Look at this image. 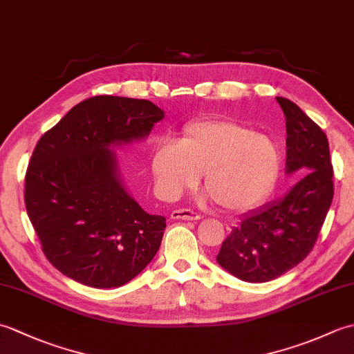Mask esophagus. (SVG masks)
I'll list each match as a JSON object with an SVG mask.
<instances>
[{"label":"esophagus","mask_w":354,"mask_h":354,"mask_svg":"<svg viewBox=\"0 0 354 354\" xmlns=\"http://www.w3.org/2000/svg\"><path fill=\"white\" fill-rule=\"evenodd\" d=\"M170 217L173 221L181 219V221H199L201 216L194 212H190V209H173Z\"/></svg>","instance_id":"1"}]
</instances>
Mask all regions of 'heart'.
Instances as JSON below:
<instances>
[{"mask_svg": "<svg viewBox=\"0 0 354 354\" xmlns=\"http://www.w3.org/2000/svg\"><path fill=\"white\" fill-rule=\"evenodd\" d=\"M278 141L230 118H202L187 124L178 142H162L152 155L158 193L176 199L198 183L228 213H245L265 202L281 170Z\"/></svg>", "mask_w": 354, "mask_h": 354, "instance_id": "obj_1", "label": "heart"}]
</instances>
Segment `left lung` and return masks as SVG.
Instances as JSON below:
<instances>
[{
	"mask_svg": "<svg viewBox=\"0 0 354 354\" xmlns=\"http://www.w3.org/2000/svg\"><path fill=\"white\" fill-rule=\"evenodd\" d=\"M286 117V175L301 179L281 199L240 217L217 263L239 280L266 283L301 263L317 242L333 201L328 140L295 103L277 97Z\"/></svg>",
	"mask_w": 354,
	"mask_h": 354,
	"instance_id": "8db88e82",
	"label": "left lung"
}]
</instances>
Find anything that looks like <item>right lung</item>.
<instances>
[{"mask_svg":"<svg viewBox=\"0 0 354 354\" xmlns=\"http://www.w3.org/2000/svg\"><path fill=\"white\" fill-rule=\"evenodd\" d=\"M164 111L149 100L97 95L42 135L26 173V208L45 257L71 280L111 289L160 250L165 217L127 192L117 147L145 141Z\"/></svg>","mask_w":354,"mask_h":354,"instance_id":"obj_1","label":"right lung"}]
</instances>
